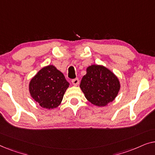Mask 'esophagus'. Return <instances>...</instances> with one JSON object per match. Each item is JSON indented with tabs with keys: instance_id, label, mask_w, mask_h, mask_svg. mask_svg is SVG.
I'll use <instances>...</instances> for the list:
<instances>
[{
	"instance_id": "obj_1",
	"label": "esophagus",
	"mask_w": 155,
	"mask_h": 155,
	"mask_svg": "<svg viewBox=\"0 0 155 155\" xmlns=\"http://www.w3.org/2000/svg\"><path fill=\"white\" fill-rule=\"evenodd\" d=\"M72 83L73 85H78L79 84V79L78 78H75V79L72 80Z\"/></svg>"
}]
</instances>
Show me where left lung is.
<instances>
[{"label":"left lung","mask_w":155,"mask_h":155,"mask_svg":"<svg viewBox=\"0 0 155 155\" xmlns=\"http://www.w3.org/2000/svg\"><path fill=\"white\" fill-rule=\"evenodd\" d=\"M80 87L90 102L104 107L117 96L120 83L117 77L107 68L92 65L87 68Z\"/></svg>","instance_id":"1"}]
</instances>
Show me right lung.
<instances>
[{"mask_svg": "<svg viewBox=\"0 0 155 155\" xmlns=\"http://www.w3.org/2000/svg\"><path fill=\"white\" fill-rule=\"evenodd\" d=\"M68 86L63 74L54 65H48L31 79L29 92L41 107L50 109L60 104Z\"/></svg>", "mask_w": 155, "mask_h": 155, "instance_id": "obj_1", "label": "right lung"}]
</instances>
